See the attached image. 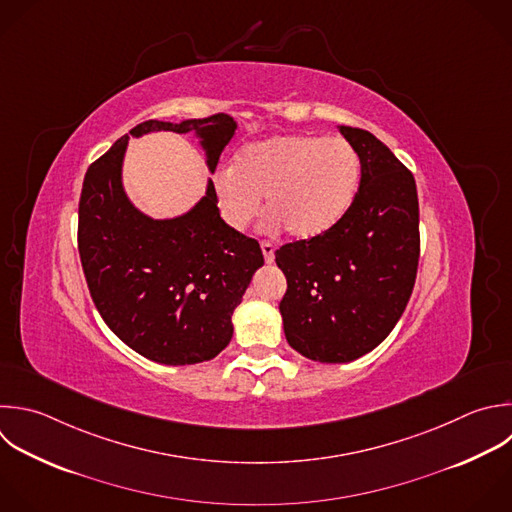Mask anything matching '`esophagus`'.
Wrapping results in <instances>:
<instances>
[{"label":"esophagus","instance_id":"34e87169","mask_svg":"<svg viewBox=\"0 0 512 512\" xmlns=\"http://www.w3.org/2000/svg\"><path fill=\"white\" fill-rule=\"evenodd\" d=\"M260 248H262V254H264L266 264H272V262H274V246H272L270 242H262Z\"/></svg>","mask_w":512,"mask_h":512}]
</instances>
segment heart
<instances>
[{
  "mask_svg": "<svg viewBox=\"0 0 512 512\" xmlns=\"http://www.w3.org/2000/svg\"><path fill=\"white\" fill-rule=\"evenodd\" d=\"M362 164L342 138L274 136L242 148L232 168L214 176V196L224 222L246 230L264 198L268 228H286L296 240L330 232L350 210Z\"/></svg>",
  "mask_w": 512,
  "mask_h": 512,
  "instance_id": "obj_1",
  "label": "heart"
}]
</instances>
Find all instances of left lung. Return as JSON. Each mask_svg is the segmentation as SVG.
I'll use <instances>...</instances> for the list:
<instances>
[{"mask_svg":"<svg viewBox=\"0 0 512 512\" xmlns=\"http://www.w3.org/2000/svg\"><path fill=\"white\" fill-rule=\"evenodd\" d=\"M338 130L362 164L350 210L330 232L276 250L288 282L280 302L286 340L326 364L352 362L392 332L420 254L414 176L370 132Z\"/></svg>","mask_w":512,"mask_h":512,"instance_id":"1","label":"left lung"}]
</instances>
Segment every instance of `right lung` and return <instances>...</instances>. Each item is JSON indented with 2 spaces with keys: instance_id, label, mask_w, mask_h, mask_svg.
I'll list each match as a JSON object with an SVG mask.
<instances>
[{
  "instance_id": "add662e5",
  "label": "right lung",
  "mask_w": 512,
  "mask_h": 512,
  "mask_svg": "<svg viewBox=\"0 0 512 512\" xmlns=\"http://www.w3.org/2000/svg\"><path fill=\"white\" fill-rule=\"evenodd\" d=\"M238 124L150 120L120 138L84 178L78 248L90 294L110 330L148 360L184 366L218 356L232 340V314L264 264L256 240L220 216L214 184L184 214L152 218L124 190L128 140L154 132L192 134L214 174Z\"/></svg>"
}]
</instances>
